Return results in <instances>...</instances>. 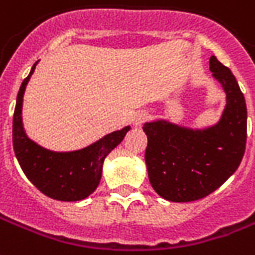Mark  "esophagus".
Masks as SVG:
<instances>
[{"label":"esophagus","mask_w":255,"mask_h":255,"mask_svg":"<svg viewBox=\"0 0 255 255\" xmlns=\"http://www.w3.org/2000/svg\"><path fill=\"white\" fill-rule=\"evenodd\" d=\"M147 119H148V112H145V111H139V112H136V115L133 116V124H135V126H141Z\"/></svg>","instance_id":"34e87169"}]
</instances>
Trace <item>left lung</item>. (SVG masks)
Wrapping results in <instances>:
<instances>
[{"mask_svg":"<svg viewBox=\"0 0 255 255\" xmlns=\"http://www.w3.org/2000/svg\"><path fill=\"white\" fill-rule=\"evenodd\" d=\"M213 77L226 92V107L217 124L202 129L166 120L143 126L148 143L145 164L149 183L167 201L191 202L207 197L234 174L244 158L248 110L236 77L215 56Z\"/></svg>","mask_w":255,"mask_h":255,"instance_id":"1","label":"left lung"}]
</instances>
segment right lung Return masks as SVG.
<instances>
[{
  "label": "right lung",
  "mask_w": 255,
  "mask_h": 255,
  "mask_svg": "<svg viewBox=\"0 0 255 255\" xmlns=\"http://www.w3.org/2000/svg\"><path fill=\"white\" fill-rule=\"evenodd\" d=\"M37 63L22 81L17 95L13 116V148L15 158L30 182L46 197L64 202H76L89 197L97 188L104 159L119 145L129 126L108 133L85 148L71 152H56L30 140L22 126V97Z\"/></svg>",
  "instance_id": "right-lung-1"
}]
</instances>
